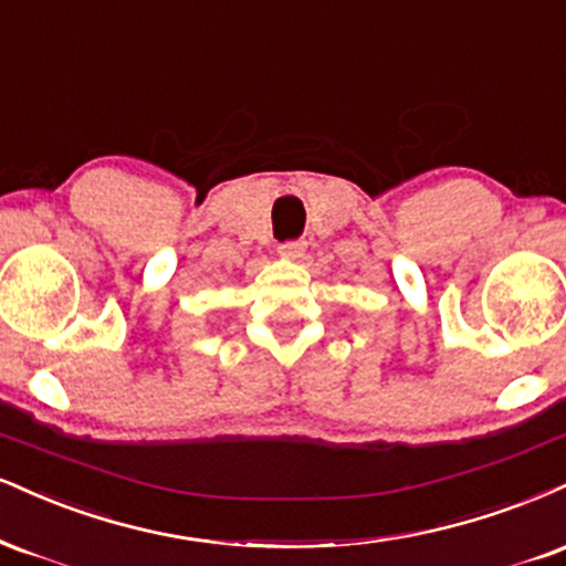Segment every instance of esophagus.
<instances>
[{"instance_id":"34e87169","label":"esophagus","mask_w":566,"mask_h":566,"mask_svg":"<svg viewBox=\"0 0 566 566\" xmlns=\"http://www.w3.org/2000/svg\"><path fill=\"white\" fill-rule=\"evenodd\" d=\"M303 253H305V242L303 240H290V242L279 244V255H282V258H292V261H295V258H301Z\"/></svg>"}]
</instances>
